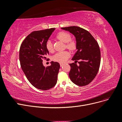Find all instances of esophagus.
I'll return each mask as SVG.
<instances>
[{
	"instance_id": "esophagus-1",
	"label": "esophagus",
	"mask_w": 122,
	"mask_h": 122,
	"mask_svg": "<svg viewBox=\"0 0 122 122\" xmlns=\"http://www.w3.org/2000/svg\"><path fill=\"white\" fill-rule=\"evenodd\" d=\"M64 65V63H60V66L61 67H62V66H63Z\"/></svg>"
}]
</instances>
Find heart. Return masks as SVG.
<instances>
[{
  "mask_svg": "<svg viewBox=\"0 0 122 122\" xmlns=\"http://www.w3.org/2000/svg\"><path fill=\"white\" fill-rule=\"evenodd\" d=\"M56 38L64 43H66V47L70 50H74L75 48L76 44L73 41H71V36L68 32H61L57 35ZM46 48L49 52L53 51V45L50 40H48L46 44ZM70 54L68 51L59 52L55 54L53 56V60L60 62H65L70 57Z\"/></svg>",
  "mask_w": 122,
  "mask_h": 122,
  "instance_id": "heart-1",
  "label": "heart"
}]
</instances>
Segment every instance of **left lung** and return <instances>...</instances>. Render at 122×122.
Segmentation results:
<instances>
[{
  "mask_svg": "<svg viewBox=\"0 0 122 122\" xmlns=\"http://www.w3.org/2000/svg\"><path fill=\"white\" fill-rule=\"evenodd\" d=\"M61 29L71 33L76 39L77 51L72 58L75 63L69 64L70 78L77 86H86L95 78L99 71L101 53L98 44L89 32L80 27L73 26ZM78 60L79 66L76 64Z\"/></svg>",
  "mask_w": 122,
  "mask_h": 122,
  "instance_id": "1",
  "label": "left lung"
}]
</instances>
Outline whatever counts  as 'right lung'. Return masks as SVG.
<instances>
[{"label":"right lung","mask_w":122,"mask_h":122,"mask_svg":"<svg viewBox=\"0 0 122 122\" xmlns=\"http://www.w3.org/2000/svg\"><path fill=\"white\" fill-rule=\"evenodd\" d=\"M55 28L35 31L26 36L20 46L19 60L22 69L33 86L41 90H47L56 84L60 65L51 61L44 67V58L49 54L46 44Z\"/></svg>","instance_id":"1"}]
</instances>
